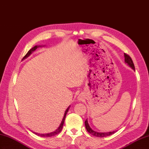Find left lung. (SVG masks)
<instances>
[{
    "label": "left lung",
    "mask_w": 149,
    "mask_h": 149,
    "mask_svg": "<svg viewBox=\"0 0 149 149\" xmlns=\"http://www.w3.org/2000/svg\"><path fill=\"white\" fill-rule=\"evenodd\" d=\"M124 57H125V62L126 64H127L130 67L133 69V70L135 71V68H134V65L133 62V60L132 58L130 57V56L125 54L124 53ZM85 127L87 129V131L89 133L93 135L94 136L96 137H100V138H103V137H106L108 136H110V135L113 134V133H115V131H113V132H108V133H97V132H95L94 131H93L92 129L89 126V125L88 124V121L87 119H86V120L85 121Z\"/></svg>",
    "instance_id": "8db88e82"
}]
</instances>
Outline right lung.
I'll list each match as a JSON object with an SVG mask.
<instances>
[{
    "instance_id": "1",
    "label": "right lung",
    "mask_w": 149,
    "mask_h": 149,
    "mask_svg": "<svg viewBox=\"0 0 149 149\" xmlns=\"http://www.w3.org/2000/svg\"><path fill=\"white\" fill-rule=\"evenodd\" d=\"M38 47V46H35L34 47H33L32 48H31V49H30V50L27 53V54H26V55L24 56V58H27V57H29V56L32 54V52L35 51L36 49H37ZM69 107L68 108L67 110H65L63 119H62V122H61L60 126L58 127V128L57 129V130L55 131L54 132H52V133H48V134H38V133H35L34 132H33V133H35L36 134L38 135V136H41V137H51V136H55V135L58 134L59 133H60V132L62 131V127H63V125H64V120H65V115H66V114H67L68 111V110H69Z\"/></svg>"
}]
</instances>
